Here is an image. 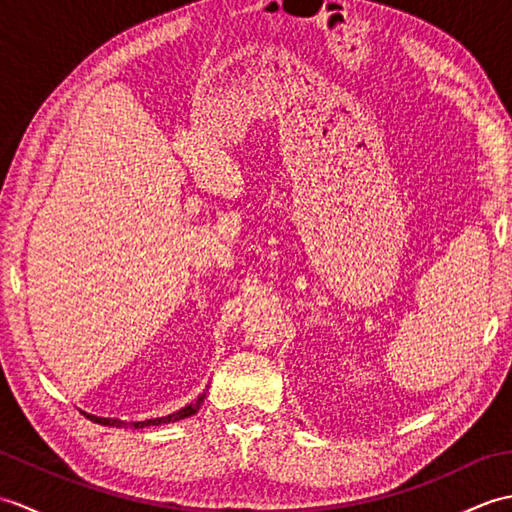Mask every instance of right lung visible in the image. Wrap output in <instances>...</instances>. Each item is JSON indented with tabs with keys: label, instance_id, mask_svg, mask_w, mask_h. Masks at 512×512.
Returning a JSON list of instances; mask_svg holds the SVG:
<instances>
[{
	"label": "right lung",
	"instance_id": "add662e5",
	"mask_svg": "<svg viewBox=\"0 0 512 512\" xmlns=\"http://www.w3.org/2000/svg\"><path fill=\"white\" fill-rule=\"evenodd\" d=\"M204 396H200L195 402H191V405L182 407L180 411L171 413V416H165V418H154V420H143V422H129V427L134 429H145V427H158V424H167V422H176V420H182V418H189L193 416L195 411L200 409V402H202ZM92 422H99V424H105V427H127V424L123 420H116V418H99V416H92V413H85Z\"/></svg>",
	"mask_w": 512,
	"mask_h": 512
}]
</instances>
